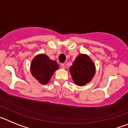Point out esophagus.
<instances>
[{
    "label": "esophagus",
    "instance_id": "obj_1",
    "mask_svg": "<svg viewBox=\"0 0 128 128\" xmlns=\"http://www.w3.org/2000/svg\"><path fill=\"white\" fill-rule=\"evenodd\" d=\"M61 67H62L63 69H64V68H65V64H64V63H62V64H61Z\"/></svg>",
    "mask_w": 128,
    "mask_h": 128
}]
</instances>
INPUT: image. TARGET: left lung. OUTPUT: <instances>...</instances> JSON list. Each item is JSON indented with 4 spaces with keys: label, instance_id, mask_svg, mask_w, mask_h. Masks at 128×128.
Returning a JSON list of instances; mask_svg holds the SVG:
<instances>
[{
    "label": "left lung",
    "instance_id": "obj_1",
    "mask_svg": "<svg viewBox=\"0 0 128 128\" xmlns=\"http://www.w3.org/2000/svg\"><path fill=\"white\" fill-rule=\"evenodd\" d=\"M72 80L82 86L92 80L96 74V65L88 55L79 54L69 68Z\"/></svg>",
    "mask_w": 128,
    "mask_h": 128
}]
</instances>
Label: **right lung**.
I'll use <instances>...</instances> for the list:
<instances>
[{
    "label": "right lung",
    "instance_id": "1",
    "mask_svg": "<svg viewBox=\"0 0 128 128\" xmlns=\"http://www.w3.org/2000/svg\"><path fill=\"white\" fill-rule=\"evenodd\" d=\"M58 68L57 62L50 60L45 54H40L35 56L30 66L32 76L42 84H47L54 72Z\"/></svg>",
    "mask_w": 128,
    "mask_h": 128
}]
</instances>
